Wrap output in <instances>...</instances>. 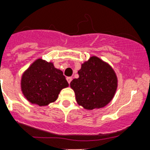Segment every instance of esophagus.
<instances>
[{"instance_id": "34e87169", "label": "esophagus", "mask_w": 150, "mask_h": 150, "mask_svg": "<svg viewBox=\"0 0 150 150\" xmlns=\"http://www.w3.org/2000/svg\"><path fill=\"white\" fill-rule=\"evenodd\" d=\"M67 81H68V83H70V82L72 81V77H67Z\"/></svg>"}]
</instances>
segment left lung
Wrapping results in <instances>:
<instances>
[{
	"mask_svg": "<svg viewBox=\"0 0 150 150\" xmlns=\"http://www.w3.org/2000/svg\"><path fill=\"white\" fill-rule=\"evenodd\" d=\"M79 78L71 81L76 101L86 110L102 108L115 94L117 78L111 66L96 56L81 64Z\"/></svg>",
	"mask_w": 150,
	"mask_h": 150,
	"instance_id": "obj_1",
	"label": "left lung"
}]
</instances>
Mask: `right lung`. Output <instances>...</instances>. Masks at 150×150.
<instances>
[{
  "label": "right lung",
  "instance_id": "add662e5",
  "mask_svg": "<svg viewBox=\"0 0 150 150\" xmlns=\"http://www.w3.org/2000/svg\"><path fill=\"white\" fill-rule=\"evenodd\" d=\"M21 86L27 100L42 107L55 101L69 83L62 71L54 68L52 63L38 58L23 72Z\"/></svg>",
  "mask_w": 150,
  "mask_h": 150
}]
</instances>
